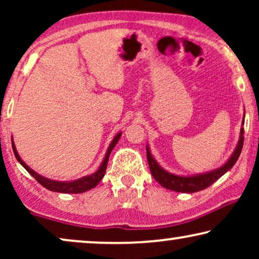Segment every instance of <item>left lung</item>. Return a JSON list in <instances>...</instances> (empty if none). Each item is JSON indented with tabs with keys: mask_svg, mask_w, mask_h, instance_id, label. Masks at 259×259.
I'll return each instance as SVG.
<instances>
[{
	"mask_svg": "<svg viewBox=\"0 0 259 259\" xmlns=\"http://www.w3.org/2000/svg\"><path fill=\"white\" fill-rule=\"evenodd\" d=\"M244 125V120H243ZM244 130H240V137L238 140V145H237L235 152L231 155V158L225 162L222 167H219L214 171L203 173V175H197V176H191V177H180L172 175L167 171H165L164 168H161L157 161L154 160L152 157L150 148L146 146V154H147V161L148 166H150L151 173L153 176V178L160 184L165 189L176 191V192H184V193H193L198 192L206 189L213 184L215 180H218L223 175H225L233 165L236 164V161L238 160L240 152H242L243 144H244Z\"/></svg>",
	"mask_w": 259,
	"mask_h": 259,
	"instance_id": "obj_1",
	"label": "left lung"
}]
</instances>
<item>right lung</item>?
Returning <instances> with one entry per match:
<instances>
[{
	"instance_id": "add662e5",
	"label": "right lung",
	"mask_w": 259,
	"mask_h": 259,
	"mask_svg": "<svg viewBox=\"0 0 259 259\" xmlns=\"http://www.w3.org/2000/svg\"><path fill=\"white\" fill-rule=\"evenodd\" d=\"M120 137H121V132H119L116 136L114 137V139L112 140L111 145H109L108 150H107V153L105 155V159L104 161H102V164L100 165V167L95 173L91 176H86V177H82V178L77 179V180H74V182H56V180H51L48 178H45V177H42L40 175H37L36 172L33 171L30 167H28L26 162H24L22 159L20 158L19 153H17L16 148H15V145H14V141H12V146H13V151H14V154H15V157L17 160L21 165L23 166L24 168L27 169L28 172L30 173L31 176L34 177L35 179L37 180L38 183L41 184L42 186L46 187V189L49 190V191H54V192H60V193H82V192H86V191L93 189L98 185L99 183H100V180L104 178L105 173H106V168H107V162H108V159H109V154H111V152L114 146L118 143Z\"/></svg>"
}]
</instances>
